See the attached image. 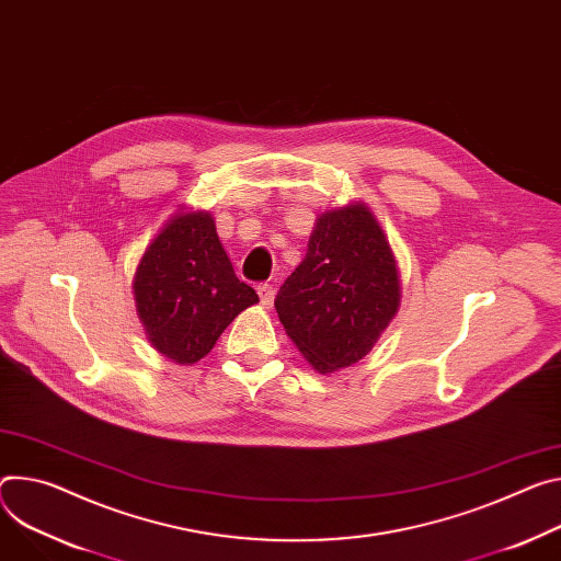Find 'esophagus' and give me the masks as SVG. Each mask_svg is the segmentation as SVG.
I'll return each instance as SVG.
<instances>
[{
    "label": "esophagus",
    "instance_id": "esophagus-1",
    "mask_svg": "<svg viewBox=\"0 0 561 561\" xmlns=\"http://www.w3.org/2000/svg\"><path fill=\"white\" fill-rule=\"evenodd\" d=\"M257 293H260V299H262L264 307H271V304L275 301V286H273V284H268V282L260 284V286H257Z\"/></svg>",
    "mask_w": 561,
    "mask_h": 561
}]
</instances>
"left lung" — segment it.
<instances>
[{
  "instance_id": "1",
  "label": "left lung",
  "mask_w": 561,
  "mask_h": 561,
  "mask_svg": "<svg viewBox=\"0 0 561 561\" xmlns=\"http://www.w3.org/2000/svg\"><path fill=\"white\" fill-rule=\"evenodd\" d=\"M393 252L367 206L324 213L275 309L288 337L320 374L363 360L398 311Z\"/></svg>"
}]
</instances>
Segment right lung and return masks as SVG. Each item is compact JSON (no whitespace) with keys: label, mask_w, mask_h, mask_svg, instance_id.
I'll return each mask as SVG.
<instances>
[{"label":"right lung","mask_w":561,"mask_h":561,"mask_svg":"<svg viewBox=\"0 0 561 561\" xmlns=\"http://www.w3.org/2000/svg\"><path fill=\"white\" fill-rule=\"evenodd\" d=\"M138 318L165 358L194 365L260 297L239 282L208 213L174 217L149 243L134 277Z\"/></svg>","instance_id":"add662e5"}]
</instances>
